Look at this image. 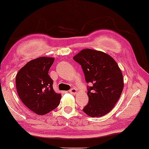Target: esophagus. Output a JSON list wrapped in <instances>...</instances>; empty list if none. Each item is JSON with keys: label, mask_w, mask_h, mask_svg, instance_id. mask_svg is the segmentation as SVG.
<instances>
[{"label": "esophagus", "mask_w": 149, "mask_h": 149, "mask_svg": "<svg viewBox=\"0 0 149 149\" xmlns=\"http://www.w3.org/2000/svg\"><path fill=\"white\" fill-rule=\"evenodd\" d=\"M69 92L72 94H76L77 93V90L76 88H72L71 90H70Z\"/></svg>", "instance_id": "34e87169"}]
</instances>
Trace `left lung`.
I'll use <instances>...</instances> for the list:
<instances>
[{
  "label": "left lung",
  "mask_w": 149,
  "mask_h": 149,
  "mask_svg": "<svg viewBox=\"0 0 149 149\" xmlns=\"http://www.w3.org/2000/svg\"><path fill=\"white\" fill-rule=\"evenodd\" d=\"M82 67L88 87L89 102L84 112L92 118L108 114L114 107L124 89V77L118 63L104 52L84 49L73 57Z\"/></svg>",
  "instance_id": "left-lung-1"
}]
</instances>
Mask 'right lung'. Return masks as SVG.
I'll return each mask as SVG.
<instances>
[{
	"label": "right lung",
	"mask_w": 149,
	"mask_h": 149,
	"mask_svg": "<svg viewBox=\"0 0 149 149\" xmlns=\"http://www.w3.org/2000/svg\"><path fill=\"white\" fill-rule=\"evenodd\" d=\"M53 57L42 56L27 62L18 72L16 86L19 97L24 105L40 115L47 114L59 105L61 94L53 88L49 70Z\"/></svg>",
	"instance_id": "right-lung-1"
}]
</instances>
